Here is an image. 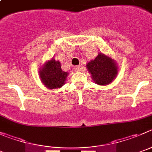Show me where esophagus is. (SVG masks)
<instances>
[{
  "mask_svg": "<svg viewBox=\"0 0 152 152\" xmlns=\"http://www.w3.org/2000/svg\"><path fill=\"white\" fill-rule=\"evenodd\" d=\"M74 69L75 71H76V72H79V71L81 70V67H80L79 66H74Z\"/></svg>",
  "mask_w": 152,
  "mask_h": 152,
  "instance_id": "34e87169",
  "label": "esophagus"
}]
</instances>
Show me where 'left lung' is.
I'll list each match as a JSON object with an SVG mask.
<instances>
[{"label":"left lung","mask_w":152,"mask_h":152,"mask_svg":"<svg viewBox=\"0 0 152 152\" xmlns=\"http://www.w3.org/2000/svg\"><path fill=\"white\" fill-rule=\"evenodd\" d=\"M86 67L94 82L102 86L110 84L118 73L115 61L102 53H99L95 59L86 64Z\"/></svg>","instance_id":"obj_1"}]
</instances>
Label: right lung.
<instances>
[{
  "instance_id": "add662e5",
  "label": "right lung",
  "mask_w": 152,
  "mask_h": 152,
  "mask_svg": "<svg viewBox=\"0 0 152 152\" xmlns=\"http://www.w3.org/2000/svg\"><path fill=\"white\" fill-rule=\"evenodd\" d=\"M69 74L61 69V63L51 59L44 64L39 71V76L42 83L48 88H61Z\"/></svg>"
}]
</instances>
